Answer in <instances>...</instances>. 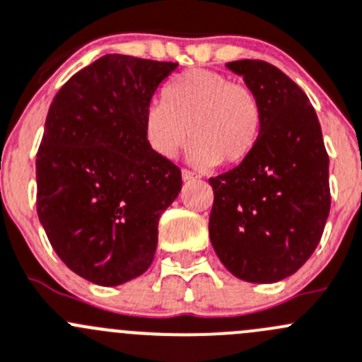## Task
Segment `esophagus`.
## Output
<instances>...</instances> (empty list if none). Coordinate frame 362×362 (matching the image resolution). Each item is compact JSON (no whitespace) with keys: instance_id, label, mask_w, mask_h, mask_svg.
I'll list each match as a JSON object with an SVG mask.
<instances>
[{"instance_id":"1","label":"esophagus","mask_w":362,"mask_h":362,"mask_svg":"<svg viewBox=\"0 0 362 362\" xmlns=\"http://www.w3.org/2000/svg\"><path fill=\"white\" fill-rule=\"evenodd\" d=\"M182 178H184L185 182H189V180H198L199 175L192 173V171H189V170H182Z\"/></svg>"}]
</instances>
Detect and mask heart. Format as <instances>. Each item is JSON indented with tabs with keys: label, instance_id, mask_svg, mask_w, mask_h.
Listing matches in <instances>:
<instances>
[{
	"label": "heart",
	"instance_id": "obj_1",
	"mask_svg": "<svg viewBox=\"0 0 362 362\" xmlns=\"http://www.w3.org/2000/svg\"><path fill=\"white\" fill-rule=\"evenodd\" d=\"M263 131V106L247 84L214 70H191L150 104L143 118L146 145L173 159L194 138L191 159L199 166L240 164L256 148Z\"/></svg>",
	"mask_w": 362,
	"mask_h": 362
}]
</instances>
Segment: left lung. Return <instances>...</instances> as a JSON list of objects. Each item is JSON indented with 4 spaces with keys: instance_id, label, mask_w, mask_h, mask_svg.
Here are the masks:
<instances>
[{
    "instance_id": "1",
    "label": "left lung",
    "mask_w": 362,
    "mask_h": 362,
    "mask_svg": "<svg viewBox=\"0 0 362 362\" xmlns=\"http://www.w3.org/2000/svg\"><path fill=\"white\" fill-rule=\"evenodd\" d=\"M226 66L258 93L263 131L244 163L209 180L210 242L238 279L276 283L320 242L331 210L329 156L310 99L286 74L262 59Z\"/></svg>"
}]
</instances>
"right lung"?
<instances>
[{
  "instance_id": "1",
  "label": "right lung",
  "mask_w": 362,
  "mask_h": 362,
  "mask_svg": "<svg viewBox=\"0 0 362 362\" xmlns=\"http://www.w3.org/2000/svg\"><path fill=\"white\" fill-rule=\"evenodd\" d=\"M178 63L106 54L56 93L37 153V212L62 262L117 286L152 265L182 173L146 145L143 118Z\"/></svg>"
}]
</instances>
